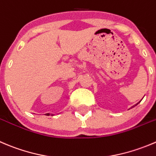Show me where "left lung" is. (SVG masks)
Returning <instances> with one entry per match:
<instances>
[{
    "label": "left lung",
    "mask_w": 156,
    "mask_h": 156,
    "mask_svg": "<svg viewBox=\"0 0 156 156\" xmlns=\"http://www.w3.org/2000/svg\"><path fill=\"white\" fill-rule=\"evenodd\" d=\"M140 102H139V103H140ZM139 103H137V104H136V105L133 106V107H135V106H136V105H137V104H139ZM132 107H131V108H132Z\"/></svg>",
    "instance_id": "left-lung-1"
}]
</instances>
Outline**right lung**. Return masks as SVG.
<instances>
[{"instance_id":"add662e5","label":"right lung","mask_w":156,"mask_h":156,"mask_svg":"<svg viewBox=\"0 0 156 156\" xmlns=\"http://www.w3.org/2000/svg\"><path fill=\"white\" fill-rule=\"evenodd\" d=\"M46 115H47V116H49V113H46Z\"/></svg>"}]
</instances>
